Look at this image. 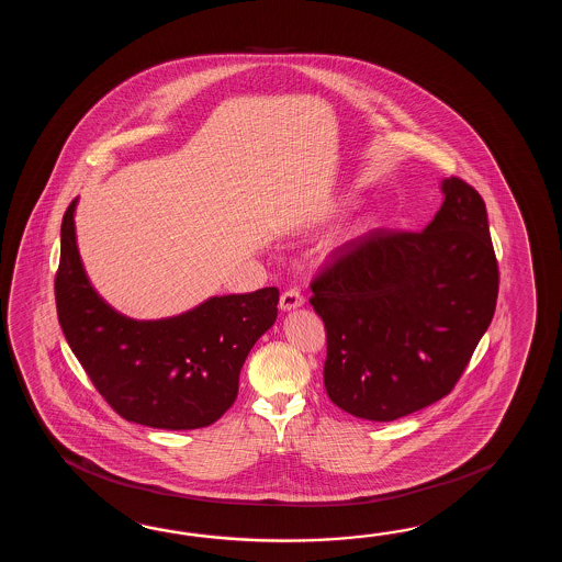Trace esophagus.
<instances>
[{"mask_svg":"<svg viewBox=\"0 0 562 562\" xmlns=\"http://www.w3.org/2000/svg\"><path fill=\"white\" fill-rule=\"evenodd\" d=\"M303 301L305 299L301 295V291H297V289H286V291H283V295H281L279 305H281L283 311L297 310V307L303 305Z\"/></svg>","mask_w":562,"mask_h":562,"instance_id":"obj_1","label":"esophagus"}]
</instances>
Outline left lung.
Returning <instances> with one entry per match:
<instances>
[{
	"label": "left lung",
	"instance_id": "1",
	"mask_svg": "<svg viewBox=\"0 0 562 562\" xmlns=\"http://www.w3.org/2000/svg\"><path fill=\"white\" fill-rule=\"evenodd\" d=\"M442 191L424 231L349 240L311 279L325 390L356 418L392 422L450 394L494 317L501 273L484 199L458 177Z\"/></svg>",
	"mask_w": 562,
	"mask_h": 562
}]
</instances>
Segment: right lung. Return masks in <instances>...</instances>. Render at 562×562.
Returning a JSON list of instances; mask_svg holds the SVG:
<instances>
[{"label":"right lung","mask_w":562,"mask_h":562,"mask_svg":"<svg viewBox=\"0 0 562 562\" xmlns=\"http://www.w3.org/2000/svg\"><path fill=\"white\" fill-rule=\"evenodd\" d=\"M74 206L61 218L54 295L61 331L98 394L120 418L160 430L215 424L239 394V373L257 339L276 323L279 289L209 299L162 322L110 310L86 279Z\"/></svg>","instance_id":"add662e5"}]
</instances>
